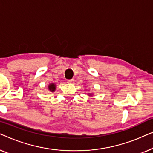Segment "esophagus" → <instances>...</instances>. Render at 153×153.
<instances>
[{"instance_id": "esophagus-1", "label": "esophagus", "mask_w": 153, "mask_h": 153, "mask_svg": "<svg viewBox=\"0 0 153 153\" xmlns=\"http://www.w3.org/2000/svg\"><path fill=\"white\" fill-rule=\"evenodd\" d=\"M67 82L68 83H70V84H72L74 82V79H68V80H67Z\"/></svg>"}]
</instances>
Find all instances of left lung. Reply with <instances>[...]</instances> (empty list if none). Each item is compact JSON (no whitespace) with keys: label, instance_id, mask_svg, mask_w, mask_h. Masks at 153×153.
I'll list each match as a JSON object with an SVG mask.
<instances>
[{"label":"left lung","instance_id":"left-lung-1","mask_svg":"<svg viewBox=\"0 0 153 153\" xmlns=\"http://www.w3.org/2000/svg\"><path fill=\"white\" fill-rule=\"evenodd\" d=\"M88 95H89V96H92V94H88Z\"/></svg>","mask_w":153,"mask_h":153}]
</instances>
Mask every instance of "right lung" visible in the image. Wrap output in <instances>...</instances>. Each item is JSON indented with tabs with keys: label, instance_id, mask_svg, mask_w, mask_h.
Returning a JSON list of instances; mask_svg holds the SVG:
<instances>
[{
	"label": "right lung",
	"instance_id": "add662e5",
	"mask_svg": "<svg viewBox=\"0 0 153 153\" xmlns=\"http://www.w3.org/2000/svg\"><path fill=\"white\" fill-rule=\"evenodd\" d=\"M48 87L49 91H51V92H54L56 88V85H55L54 83H51L48 85Z\"/></svg>",
	"mask_w": 153,
	"mask_h": 153
}]
</instances>
